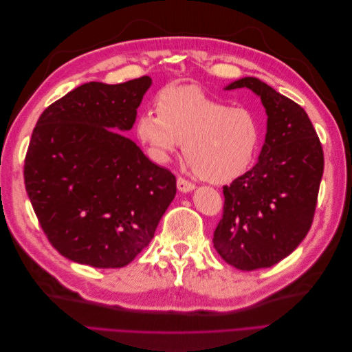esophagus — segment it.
<instances>
[{
  "label": "esophagus",
  "instance_id": "esophagus-1",
  "mask_svg": "<svg viewBox=\"0 0 352 352\" xmlns=\"http://www.w3.org/2000/svg\"><path fill=\"white\" fill-rule=\"evenodd\" d=\"M177 189L180 190V192H190V190L195 189V185L192 182H189V180H186L185 177H177Z\"/></svg>",
  "mask_w": 352,
  "mask_h": 352
}]
</instances>
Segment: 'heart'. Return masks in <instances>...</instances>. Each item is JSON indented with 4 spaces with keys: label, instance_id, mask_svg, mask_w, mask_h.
I'll use <instances>...</instances> for the list:
<instances>
[{
    "label": "heart",
    "instance_id": "heart-1",
    "mask_svg": "<svg viewBox=\"0 0 352 352\" xmlns=\"http://www.w3.org/2000/svg\"><path fill=\"white\" fill-rule=\"evenodd\" d=\"M136 133L148 153L164 163L185 142V154L197 175L226 184L248 170L263 140V127L248 107H230L197 85L160 92L157 111L145 110Z\"/></svg>",
    "mask_w": 352,
    "mask_h": 352
}]
</instances>
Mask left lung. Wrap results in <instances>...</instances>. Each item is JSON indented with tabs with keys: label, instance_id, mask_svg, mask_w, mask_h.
Instances as JSON below:
<instances>
[{
	"label": "left lung",
	"instance_id": "obj_1",
	"mask_svg": "<svg viewBox=\"0 0 352 352\" xmlns=\"http://www.w3.org/2000/svg\"><path fill=\"white\" fill-rule=\"evenodd\" d=\"M239 88L261 98L267 133L257 164L223 186L225 204L212 243L228 264L250 272L278 264L307 236L324 157L300 104L255 78L239 79L226 89Z\"/></svg>",
	"mask_w": 352,
	"mask_h": 352
}]
</instances>
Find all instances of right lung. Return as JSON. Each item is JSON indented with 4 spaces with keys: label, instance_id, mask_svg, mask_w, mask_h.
Instances as JSON below:
<instances>
[{
    "label": "right lung",
    "instance_id": "right-lung-1",
    "mask_svg": "<svg viewBox=\"0 0 352 352\" xmlns=\"http://www.w3.org/2000/svg\"><path fill=\"white\" fill-rule=\"evenodd\" d=\"M151 82L85 83L48 105L32 132L26 192L50 243L72 261L124 267L176 195L175 175L119 132L132 129Z\"/></svg>",
    "mask_w": 352,
    "mask_h": 352
}]
</instances>
